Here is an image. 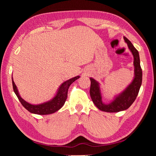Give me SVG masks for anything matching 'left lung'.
<instances>
[{
	"mask_svg": "<svg viewBox=\"0 0 156 156\" xmlns=\"http://www.w3.org/2000/svg\"><path fill=\"white\" fill-rule=\"evenodd\" d=\"M124 40L133 56L134 77L131 83L123 91L114 96L113 100L108 103L103 102L100 83L92 77H90L91 81L90 94L93 103L99 109L107 112H117L127 109L137 96L142 84L143 72L140 65V58L138 51L131 42L124 36Z\"/></svg>",
	"mask_w": 156,
	"mask_h": 156,
	"instance_id": "left-lung-1",
	"label": "left lung"
}]
</instances>
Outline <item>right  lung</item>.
Listing matches in <instances>:
<instances>
[{
  "mask_svg": "<svg viewBox=\"0 0 156 156\" xmlns=\"http://www.w3.org/2000/svg\"><path fill=\"white\" fill-rule=\"evenodd\" d=\"M80 76L74 77L72 79H68L67 81H64L60 84L58 87L57 91L53 98L51 99L50 100L44 102L40 104H31V103L26 101L25 100L21 97L20 93H19L17 86L13 81V77L12 79V84L13 91L16 94L19 100L21 102L22 105L24 107L27 111L33 114L40 115H50L55 113L58 111L59 109L63 107L65 101L66 100L68 97V90L69 86L72 84L75 81L79 79Z\"/></svg>",
  "mask_w": 156,
  "mask_h": 156,
  "instance_id": "obj_1",
  "label": "right lung"
}]
</instances>
